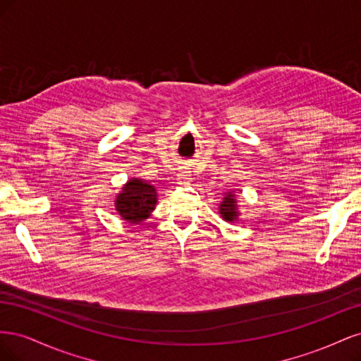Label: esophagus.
I'll return each mask as SVG.
<instances>
[{
  "instance_id": "34e87169",
  "label": "esophagus",
  "mask_w": 361,
  "mask_h": 361,
  "mask_svg": "<svg viewBox=\"0 0 361 361\" xmlns=\"http://www.w3.org/2000/svg\"><path fill=\"white\" fill-rule=\"evenodd\" d=\"M178 179H179V182L182 183H185V182H190V179H191V176H190V171H187V170H183L182 173H179L178 174Z\"/></svg>"
}]
</instances>
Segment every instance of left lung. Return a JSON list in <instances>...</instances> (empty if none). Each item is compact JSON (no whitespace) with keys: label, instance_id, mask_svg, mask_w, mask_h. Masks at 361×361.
<instances>
[{"label":"left lung","instance_id":"1","mask_svg":"<svg viewBox=\"0 0 361 361\" xmlns=\"http://www.w3.org/2000/svg\"><path fill=\"white\" fill-rule=\"evenodd\" d=\"M218 212L221 214V218L224 221H236L239 212H238V202L235 199V192L228 191L224 194V199L220 203V207H218Z\"/></svg>","mask_w":361,"mask_h":361}]
</instances>
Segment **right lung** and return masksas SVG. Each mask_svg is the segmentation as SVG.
<instances>
[{
    "instance_id": "obj_1",
    "label": "right lung",
    "mask_w": 361,
    "mask_h": 361,
    "mask_svg": "<svg viewBox=\"0 0 361 361\" xmlns=\"http://www.w3.org/2000/svg\"><path fill=\"white\" fill-rule=\"evenodd\" d=\"M158 194L154 185L137 178L129 179L122 192L116 197V211L122 220L130 224H140L149 218L150 212L155 209Z\"/></svg>"
}]
</instances>
